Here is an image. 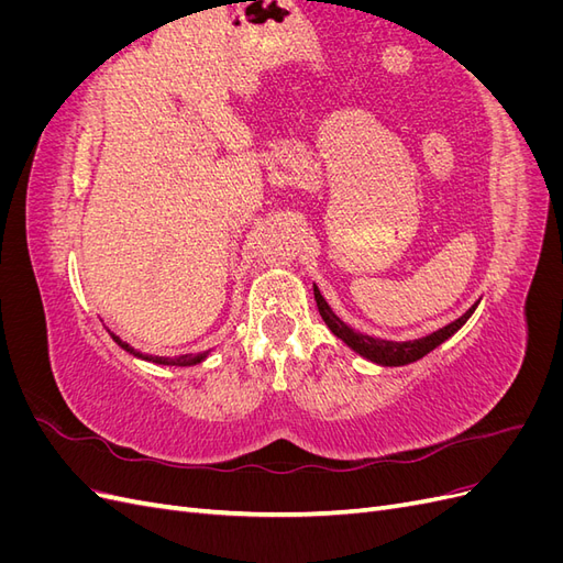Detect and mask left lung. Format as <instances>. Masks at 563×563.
Here are the masks:
<instances>
[{"label": "left lung", "mask_w": 563, "mask_h": 563, "mask_svg": "<svg viewBox=\"0 0 563 563\" xmlns=\"http://www.w3.org/2000/svg\"><path fill=\"white\" fill-rule=\"evenodd\" d=\"M314 300H317V308H319V314L321 319L327 321V327L331 329V333L335 338L343 340V343L354 350L356 354H362L364 360L378 364V366H406L411 362H418L422 360L424 354H430L434 347H439L441 343H446V340L465 327V321L472 317V312L476 310V305H479V300H476L472 308L463 314L457 317L455 321L446 323L444 329H439L430 335L424 338H416V340H404V343H397V340H383V338H373V335H366V333H360L354 331L352 327H347V323L340 319L333 310L331 305L323 300V296L319 294V288L314 286Z\"/></svg>", "instance_id": "obj_1"}]
</instances>
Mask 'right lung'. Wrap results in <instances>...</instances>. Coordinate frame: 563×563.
I'll return each instance as SVG.
<instances>
[{"label": "right lung", "mask_w": 563, "mask_h": 563, "mask_svg": "<svg viewBox=\"0 0 563 563\" xmlns=\"http://www.w3.org/2000/svg\"><path fill=\"white\" fill-rule=\"evenodd\" d=\"M110 335H112L114 343H117L119 347H122V350H126L129 354L139 356V360L152 362V364H162V366H195V364H201V362L207 360V356H209V352H201V354H180V356H157V354H143V352H139V350H133L129 343H124V340L119 338V335H114V333H110Z\"/></svg>", "instance_id": "add662e5"}]
</instances>
